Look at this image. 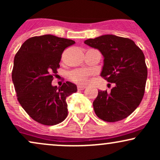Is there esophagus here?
I'll return each instance as SVG.
<instances>
[{"instance_id":"esophagus-1","label":"esophagus","mask_w":160,"mask_h":160,"mask_svg":"<svg viewBox=\"0 0 160 160\" xmlns=\"http://www.w3.org/2000/svg\"><path fill=\"white\" fill-rule=\"evenodd\" d=\"M84 89H86V86H78V90H83Z\"/></svg>"}]
</instances>
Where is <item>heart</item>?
<instances>
[{
	"mask_svg": "<svg viewBox=\"0 0 160 160\" xmlns=\"http://www.w3.org/2000/svg\"><path fill=\"white\" fill-rule=\"evenodd\" d=\"M91 75V71L86 69H76L70 73L69 77L72 81L77 83L83 84L87 81Z\"/></svg>",
	"mask_w": 160,
	"mask_h": 160,
	"instance_id": "1",
	"label": "heart"
}]
</instances>
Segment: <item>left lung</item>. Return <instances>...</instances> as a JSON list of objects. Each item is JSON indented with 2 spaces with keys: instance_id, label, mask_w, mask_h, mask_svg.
I'll return each mask as SVG.
<instances>
[{
  "instance_id": "left-lung-1",
  "label": "left lung",
  "mask_w": 160,
  "mask_h": 160,
  "mask_svg": "<svg viewBox=\"0 0 160 160\" xmlns=\"http://www.w3.org/2000/svg\"><path fill=\"white\" fill-rule=\"evenodd\" d=\"M84 43L104 56L101 76L114 83L111 92L99 90L93 102L95 114L106 122H117L131 114L144 95L148 68L142 50L131 39L106 34Z\"/></svg>"
}]
</instances>
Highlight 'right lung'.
<instances>
[{
	"mask_svg": "<svg viewBox=\"0 0 160 160\" xmlns=\"http://www.w3.org/2000/svg\"><path fill=\"white\" fill-rule=\"evenodd\" d=\"M74 43L72 40L45 34L25 40L16 52L12 79L17 99L40 124L53 126L67 117L66 98L78 91L77 86L67 81L57 87L52 81L64 50Z\"/></svg>",
	"mask_w": 160,
	"mask_h": 160,
	"instance_id": "add662e5",
	"label": "right lung"
}]
</instances>
